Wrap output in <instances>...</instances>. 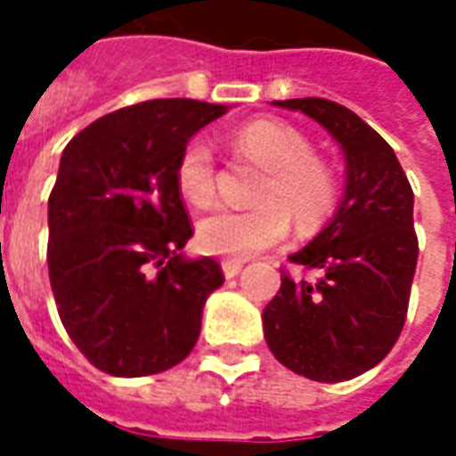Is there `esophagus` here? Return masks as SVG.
Returning a JSON list of instances; mask_svg holds the SVG:
<instances>
[{
  "mask_svg": "<svg viewBox=\"0 0 456 456\" xmlns=\"http://www.w3.org/2000/svg\"><path fill=\"white\" fill-rule=\"evenodd\" d=\"M241 268L244 264L241 261H234V258H227V261H222V271H224V278H234L241 273Z\"/></svg>",
  "mask_w": 456,
  "mask_h": 456,
  "instance_id": "obj_1",
  "label": "esophagus"
}]
</instances>
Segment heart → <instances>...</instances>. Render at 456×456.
I'll use <instances>...</instances> for the list:
<instances>
[{"instance_id":"obj_1","label":"heart","mask_w":456,"mask_h":456,"mask_svg":"<svg viewBox=\"0 0 456 456\" xmlns=\"http://www.w3.org/2000/svg\"><path fill=\"white\" fill-rule=\"evenodd\" d=\"M234 149L266 168L258 183L256 208L208 212L198 222V244L215 256L248 258L281 244L290 229V215L300 227H313L335 208V178L313 156L307 139L288 124L251 121L234 134ZM175 183L192 205H208L215 195V159L202 136L183 149Z\"/></svg>"}]
</instances>
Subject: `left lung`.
I'll return each instance as SVG.
<instances>
[{
	"label": "left lung",
	"mask_w": 456,
	"mask_h": 456,
	"mask_svg": "<svg viewBox=\"0 0 456 456\" xmlns=\"http://www.w3.org/2000/svg\"><path fill=\"white\" fill-rule=\"evenodd\" d=\"M303 112L339 143L344 195L335 217L290 254L313 281L281 276L264 310L271 354L290 371L322 383L349 381L391 352L401 335L418 264L412 190L381 134L322 97L276 100Z\"/></svg>",
	"instance_id": "left-lung-1"
}]
</instances>
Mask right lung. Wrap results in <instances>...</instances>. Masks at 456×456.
I'll return each instance as SVG.
<instances>
[{
  "label": "right lung",
  "mask_w": 456,
  "mask_h": 456,
  "mask_svg": "<svg viewBox=\"0 0 456 456\" xmlns=\"http://www.w3.org/2000/svg\"><path fill=\"white\" fill-rule=\"evenodd\" d=\"M227 104L149 100L93 121L65 146L48 198V276L75 346L110 376H151L198 342L202 307L224 283L192 237L175 168Z\"/></svg>",
  "instance_id": "right-lung-1"
}]
</instances>
